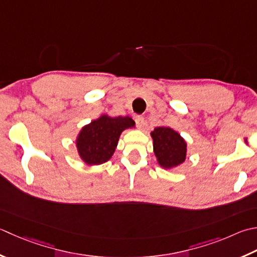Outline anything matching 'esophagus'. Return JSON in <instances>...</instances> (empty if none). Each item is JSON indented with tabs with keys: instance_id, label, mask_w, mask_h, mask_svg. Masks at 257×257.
<instances>
[{
	"instance_id": "34e87169",
	"label": "esophagus",
	"mask_w": 257,
	"mask_h": 257,
	"mask_svg": "<svg viewBox=\"0 0 257 257\" xmlns=\"http://www.w3.org/2000/svg\"><path fill=\"white\" fill-rule=\"evenodd\" d=\"M144 121H145V119H144L143 115H137V117H136V123H137L138 128H143Z\"/></svg>"
}]
</instances>
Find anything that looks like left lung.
I'll use <instances>...</instances> for the list:
<instances>
[{"mask_svg":"<svg viewBox=\"0 0 257 257\" xmlns=\"http://www.w3.org/2000/svg\"><path fill=\"white\" fill-rule=\"evenodd\" d=\"M153 138L154 154L160 167L170 170L185 163L187 156V143L176 130L170 127L155 128Z\"/></svg>","mask_w":257,"mask_h":257,"instance_id":"obj_1","label":"left lung"}]
</instances>
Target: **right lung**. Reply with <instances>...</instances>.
I'll return each mask as SVG.
<instances>
[{
	"label": "right lung",
	"mask_w": 257,
	"mask_h": 257,
	"mask_svg": "<svg viewBox=\"0 0 257 257\" xmlns=\"http://www.w3.org/2000/svg\"><path fill=\"white\" fill-rule=\"evenodd\" d=\"M133 118L110 117L103 113L83 125L75 138V147L80 159L89 166H98L111 159L118 146L120 135L125 129L135 128Z\"/></svg>",
	"instance_id": "obj_1"
}]
</instances>
